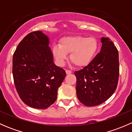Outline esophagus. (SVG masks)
Instances as JSON below:
<instances>
[{
    "instance_id": "obj_1",
    "label": "esophagus",
    "mask_w": 132,
    "mask_h": 132,
    "mask_svg": "<svg viewBox=\"0 0 132 132\" xmlns=\"http://www.w3.org/2000/svg\"><path fill=\"white\" fill-rule=\"evenodd\" d=\"M66 74H67V75H70V74L71 73V70H66Z\"/></svg>"
}]
</instances>
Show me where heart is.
<instances>
[{
    "instance_id": "heart-1",
    "label": "heart",
    "mask_w": 132,
    "mask_h": 132,
    "mask_svg": "<svg viewBox=\"0 0 132 132\" xmlns=\"http://www.w3.org/2000/svg\"><path fill=\"white\" fill-rule=\"evenodd\" d=\"M98 43L93 37H66L60 40L59 45L52 47V54L59 66H62L70 54V61L77 67L89 64L96 54Z\"/></svg>"
}]
</instances>
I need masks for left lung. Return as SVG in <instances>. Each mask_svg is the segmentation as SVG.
<instances>
[{"mask_svg": "<svg viewBox=\"0 0 132 132\" xmlns=\"http://www.w3.org/2000/svg\"><path fill=\"white\" fill-rule=\"evenodd\" d=\"M100 52L82 70L75 72L78 99L84 105L102 104L116 89L119 75V54L114 43L102 38Z\"/></svg>", "mask_w": 132, "mask_h": 132, "instance_id": "left-lung-1", "label": "left lung"}]
</instances>
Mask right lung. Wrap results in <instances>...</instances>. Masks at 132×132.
<instances>
[{
  "label": "right lung",
  "instance_id": "right-lung-1",
  "mask_svg": "<svg viewBox=\"0 0 132 132\" xmlns=\"http://www.w3.org/2000/svg\"><path fill=\"white\" fill-rule=\"evenodd\" d=\"M47 36L38 30L18 44L13 57V75L20 98L27 105L46 109L55 102L66 72L57 66Z\"/></svg>",
  "mask_w": 132,
  "mask_h": 132
}]
</instances>
